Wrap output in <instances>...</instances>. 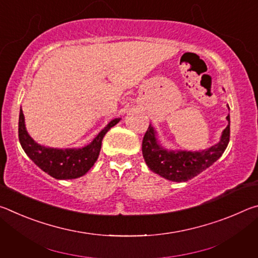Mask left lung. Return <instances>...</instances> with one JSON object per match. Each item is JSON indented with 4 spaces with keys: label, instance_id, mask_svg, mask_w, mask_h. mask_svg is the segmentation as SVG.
I'll list each match as a JSON object with an SVG mask.
<instances>
[{
    "label": "left lung",
    "instance_id": "8db88e82",
    "mask_svg": "<svg viewBox=\"0 0 258 258\" xmlns=\"http://www.w3.org/2000/svg\"><path fill=\"white\" fill-rule=\"evenodd\" d=\"M229 125L223 131L221 141L203 151H167L161 148L156 139L154 127L149 125L142 140V154L152 172L169 181L185 182L202 173L223 155L230 141Z\"/></svg>",
    "mask_w": 258,
    "mask_h": 258
}]
</instances>
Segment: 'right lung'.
<instances>
[{"instance_id": "1", "label": "right lung", "mask_w": 258, "mask_h": 258, "mask_svg": "<svg viewBox=\"0 0 258 258\" xmlns=\"http://www.w3.org/2000/svg\"><path fill=\"white\" fill-rule=\"evenodd\" d=\"M120 119L111 120L101 132L98 134L89 146L81 149H53L38 145L29 137L25 127L24 113L20 108L18 135L20 145L30 159H32L42 171L58 180H69L83 176L89 172L97 161L102 139L112 126Z\"/></svg>"}]
</instances>
